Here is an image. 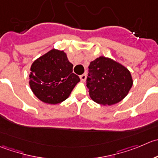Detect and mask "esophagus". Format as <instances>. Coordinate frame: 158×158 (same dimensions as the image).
Instances as JSON below:
<instances>
[{
	"mask_svg": "<svg viewBox=\"0 0 158 158\" xmlns=\"http://www.w3.org/2000/svg\"><path fill=\"white\" fill-rule=\"evenodd\" d=\"M80 78H81V81H82V82H84L86 80V74H82V75L80 76Z\"/></svg>",
	"mask_w": 158,
	"mask_h": 158,
	"instance_id": "34e87169",
	"label": "esophagus"
}]
</instances>
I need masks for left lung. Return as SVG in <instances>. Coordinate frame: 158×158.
<instances>
[{
    "instance_id": "8db88e82",
    "label": "left lung",
    "mask_w": 158,
    "mask_h": 158,
    "mask_svg": "<svg viewBox=\"0 0 158 158\" xmlns=\"http://www.w3.org/2000/svg\"><path fill=\"white\" fill-rule=\"evenodd\" d=\"M87 87L94 102L113 105L122 101L133 85L132 76L126 67L104 56L90 62Z\"/></svg>"
}]
</instances>
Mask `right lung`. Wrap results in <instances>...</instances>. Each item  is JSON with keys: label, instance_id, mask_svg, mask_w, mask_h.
Masks as SVG:
<instances>
[{"label": "right lung", "instance_id": "right-lung-1", "mask_svg": "<svg viewBox=\"0 0 158 158\" xmlns=\"http://www.w3.org/2000/svg\"><path fill=\"white\" fill-rule=\"evenodd\" d=\"M29 84L42 102L57 104L65 101L80 81L64 51L53 48L36 59L31 67Z\"/></svg>", "mask_w": 158, "mask_h": 158}]
</instances>
